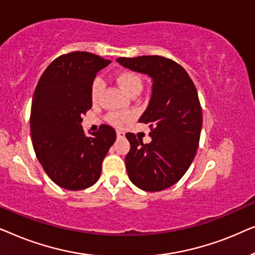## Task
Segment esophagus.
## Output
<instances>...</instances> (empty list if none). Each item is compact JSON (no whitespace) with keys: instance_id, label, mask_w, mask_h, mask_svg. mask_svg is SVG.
I'll use <instances>...</instances> for the list:
<instances>
[{"instance_id":"esophagus-1","label":"esophagus","mask_w":255,"mask_h":255,"mask_svg":"<svg viewBox=\"0 0 255 255\" xmlns=\"http://www.w3.org/2000/svg\"><path fill=\"white\" fill-rule=\"evenodd\" d=\"M117 137H118V138H123V137H124V132L117 131Z\"/></svg>"}]
</instances>
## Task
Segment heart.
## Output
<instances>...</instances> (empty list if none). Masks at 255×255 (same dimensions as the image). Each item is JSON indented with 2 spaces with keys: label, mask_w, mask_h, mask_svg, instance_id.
I'll return each mask as SVG.
<instances>
[{
  "label": "heart",
  "mask_w": 255,
  "mask_h": 255,
  "mask_svg": "<svg viewBox=\"0 0 255 255\" xmlns=\"http://www.w3.org/2000/svg\"><path fill=\"white\" fill-rule=\"evenodd\" d=\"M116 82L121 86V88L125 90L130 95H134L141 92L142 89V79L140 75L137 74L135 72L125 71L120 73L116 76ZM104 88V82L101 76H96L92 83V99L93 101H96L99 99L101 93ZM133 118V114L131 113H110L108 114L107 120L109 123H111L115 127L122 128L124 125L130 123Z\"/></svg>",
  "instance_id": "heart-1"
}]
</instances>
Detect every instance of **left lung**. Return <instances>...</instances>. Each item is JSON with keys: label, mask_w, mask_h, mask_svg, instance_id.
Returning <instances> with one entry per match:
<instances>
[{"label": "left lung", "mask_w": 255, "mask_h": 255, "mask_svg": "<svg viewBox=\"0 0 255 255\" xmlns=\"http://www.w3.org/2000/svg\"><path fill=\"white\" fill-rule=\"evenodd\" d=\"M132 71L153 79L152 97L139 122L149 125L152 141L144 144L127 133L130 151L125 165L132 183L145 191H161L184 175L196 155L202 128V108L186 69L161 55L118 58Z\"/></svg>", "instance_id": "1"}]
</instances>
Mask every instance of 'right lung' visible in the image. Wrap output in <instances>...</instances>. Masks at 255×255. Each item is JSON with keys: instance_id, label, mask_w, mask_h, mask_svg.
<instances>
[{"instance_id": "obj_1", "label": "right lung", "mask_w": 255, "mask_h": 255, "mask_svg": "<svg viewBox=\"0 0 255 255\" xmlns=\"http://www.w3.org/2000/svg\"><path fill=\"white\" fill-rule=\"evenodd\" d=\"M109 60L74 51L54 59L41 74L30 115L31 140L50 179L68 190H82L100 179L116 132L102 124L87 137L82 116L93 106L92 83Z\"/></svg>"}]
</instances>
